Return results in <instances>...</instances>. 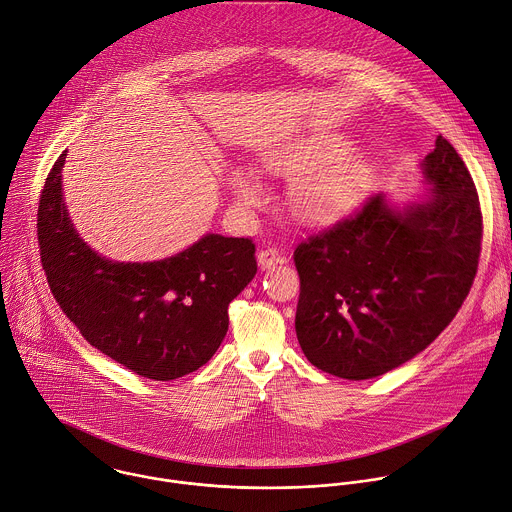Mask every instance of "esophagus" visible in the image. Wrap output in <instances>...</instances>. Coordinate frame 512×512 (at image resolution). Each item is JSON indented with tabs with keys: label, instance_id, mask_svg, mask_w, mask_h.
Returning <instances> with one entry per match:
<instances>
[{
	"label": "esophagus",
	"instance_id": "esophagus-1",
	"mask_svg": "<svg viewBox=\"0 0 512 512\" xmlns=\"http://www.w3.org/2000/svg\"><path fill=\"white\" fill-rule=\"evenodd\" d=\"M279 259H281V255H279V249H277V247H263V249H259V253H257V261H259L261 269L273 267L275 263H279Z\"/></svg>",
	"mask_w": 512,
	"mask_h": 512
}]
</instances>
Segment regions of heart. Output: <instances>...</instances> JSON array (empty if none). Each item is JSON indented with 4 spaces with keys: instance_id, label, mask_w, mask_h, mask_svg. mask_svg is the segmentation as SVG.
Here are the masks:
<instances>
[{
    "instance_id": "obj_1",
    "label": "heart",
    "mask_w": 512,
    "mask_h": 512,
    "mask_svg": "<svg viewBox=\"0 0 512 512\" xmlns=\"http://www.w3.org/2000/svg\"><path fill=\"white\" fill-rule=\"evenodd\" d=\"M350 150L352 144L337 134H307L271 152L267 166L277 175H305L295 187L299 211L311 221H335L358 207L372 187L368 162ZM229 183L243 203L261 201V185L247 170H233Z\"/></svg>"
}]
</instances>
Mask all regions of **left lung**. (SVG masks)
<instances>
[{
  "instance_id": "8db88e82",
  "label": "left lung",
  "mask_w": 512,
  "mask_h": 512,
  "mask_svg": "<svg viewBox=\"0 0 512 512\" xmlns=\"http://www.w3.org/2000/svg\"><path fill=\"white\" fill-rule=\"evenodd\" d=\"M428 199L406 211L372 195L295 247V331L305 358L344 380L378 378L426 350L476 277L482 213L468 168L436 138Z\"/></svg>"
}]
</instances>
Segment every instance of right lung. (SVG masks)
I'll use <instances>...</instances> for the list:
<instances>
[{"label": "right lung", "instance_id": "add662e5", "mask_svg": "<svg viewBox=\"0 0 512 512\" xmlns=\"http://www.w3.org/2000/svg\"><path fill=\"white\" fill-rule=\"evenodd\" d=\"M54 162L38 207V245L54 299L86 342L126 370L156 382L205 366L229 329V303L257 273L255 243L205 235L154 263H114L76 233Z\"/></svg>", "mask_w": 512, "mask_h": 512}]
</instances>
